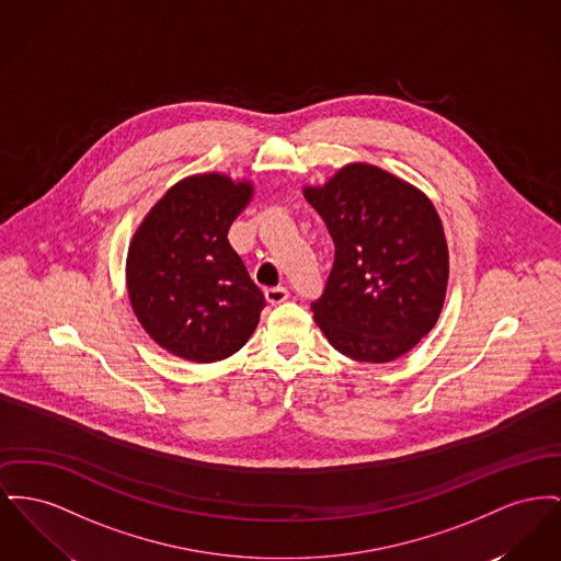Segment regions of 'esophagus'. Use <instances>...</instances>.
<instances>
[{
	"instance_id": "esophagus-1",
	"label": "esophagus",
	"mask_w": 561,
	"mask_h": 561,
	"mask_svg": "<svg viewBox=\"0 0 561 561\" xmlns=\"http://www.w3.org/2000/svg\"><path fill=\"white\" fill-rule=\"evenodd\" d=\"M264 298L268 305H282L284 300L290 298V293H288V288H268V290H264Z\"/></svg>"
}]
</instances>
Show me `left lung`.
<instances>
[{
	"label": "left lung",
	"mask_w": 561,
	"mask_h": 561,
	"mask_svg": "<svg viewBox=\"0 0 561 561\" xmlns=\"http://www.w3.org/2000/svg\"><path fill=\"white\" fill-rule=\"evenodd\" d=\"M334 243V263L313 318L330 345L358 363H390L436 324L449 279L440 218L430 198L366 163L305 186Z\"/></svg>",
	"instance_id": "8db88e82"
}]
</instances>
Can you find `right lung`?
<instances>
[{
  "label": "right lung",
  "instance_id": "right-lung-1",
  "mask_svg": "<svg viewBox=\"0 0 561 561\" xmlns=\"http://www.w3.org/2000/svg\"><path fill=\"white\" fill-rule=\"evenodd\" d=\"M250 182L191 175L167 191L133 234L127 288L144 330L169 354L216 363L259 327L263 293L229 243L232 220L252 198Z\"/></svg>",
  "mask_w": 561,
  "mask_h": 561
}]
</instances>
